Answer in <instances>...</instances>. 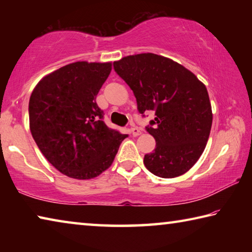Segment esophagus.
I'll return each mask as SVG.
<instances>
[{"instance_id":"obj_1","label":"esophagus","mask_w":252,"mask_h":252,"mask_svg":"<svg viewBox=\"0 0 252 252\" xmlns=\"http://www.w3.org/2000/svg\"><path fill=\"white\" fill-rule=\"evenodd\" d=\"M130 130H131V133H132V135H133V136H138V135H140V134L142 133L141 130H140L139 127H136V126H132Z\"/></svg>"}]
</instances>
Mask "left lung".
<instances>
[{
	"label": "left lung",
	"mask_w": 252,
	"mask_h": 252,
	"mask_svg": "<svg viewBox=\"0 0 252 252\" xmlns=\"http://www.w3.org/2000/svg\"><path fill=\"white\" fill-rule=\"evenodd\" d=\"M133 91L138 111H155L146 129L156 139L143 163L160 178H176L193 167L206 148L212 111L206 85L185 66L153 53L129 55L113 63Z\"/></svg>",
	"instance_id": "left-lung-1"
}]
</instances>
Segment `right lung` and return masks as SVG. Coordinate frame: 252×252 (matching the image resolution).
<instances>
[{"label": "right lung", "instance_id": "right-lung-1", "mask_svg": "<svg viewBox=\"0 0 252 252\" xmlns=\"http://www.w3.org/2000/svg\"><path fill=\"white\" fill-rule=\"evenodd\" d=\"M110 72V62L71 63L44 76L30 97L34 141L46 160L70 178L99 176L127 136L105 125L95 102Z\"/></svg>", "mask_w": 252, "mask_h": 252}]
</instances>
